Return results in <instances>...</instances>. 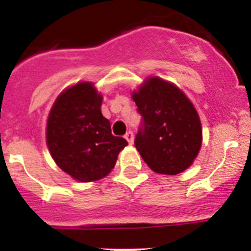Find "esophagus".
Listing matches in <instances>:
<instances>
[{
	"instance_id": "esophagus-1",
	"label": "esophagus",
	"mask_w": 251,
	"mask_h": 251,
	"mask_svg": "<svg viewBox=\"0 0 251 251\" xmlns=\"http://www.w3.org/2000/svg\"><path fill=\"white\" fill-rule=\"evenodd\" d=\"M124 138L127 139L128 143H129V145H132L133 141H134V136H133V132H130V130H128V132L126 133V136H124Z\"/></svg>"
}]
</instances>
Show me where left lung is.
<instances>
[{
  "label": "left lung",
  "mask_w": 251,
  "mask_h": 251,
  "mask_svg": "<svg viewBox=\"0 0 251 251\" xmlns=\"http://www.w3.org/2000/svg\"><path fill=\"white\" fill-rule=\"evenodd\" d=\"M143 126L134 145L156 174L177 175L194 163L202 145V127L194 104L175 84L147 77L132 93Z\"/></svg>",
  "instance_id": "left-lung-1"
}]
</instances>
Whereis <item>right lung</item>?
Listing matches in <instances>:
<instances>
[{"instance_id":"1","label":"right lung","mask_w":251,"mask_h":251,"mask_svg":"<svg viewBox=\"0 0 251 251\" xmlns=\"http://www.w3.org/2000/svg\"><path fill=\"white\" fill-rule=\"evenodd\" d=\"M103 97L94 84L83 81L60 93L50 109L46 143L61 170L80 182L97 181L115 166L128 142L114 137L100 110Z\"/></svg>"}]
</instances>
